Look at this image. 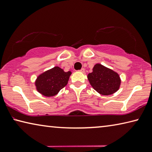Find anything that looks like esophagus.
Returning <instances> with one entry per match:
<instances>
[{"instance_id":"34e87169","label":"esophagus","mask_w":152,"mask_h":152,"mask_svg":"<svg viewBox=\"0 0 152 152\" xmlns=\"http://www.w3.org/2000/svg\"><path fill=\"white\" fill-rule=\"evenodd\" d=\"M84 71H85V70H84V68H82L80 70V72H82V73H84Z\"/></svg>"}]
</instances>
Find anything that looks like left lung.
I'll use <instances>...</instances> for the list:
<instances>
[{
  "label": "left lung",
  "mask_w": 152,
  "mask_h": 152,
  "mask_svg": "<svg viewBox=\"0 0 152 152\" xmlns=\"http://www.w3.org/2000/svg\"><path fill=\"white\" fill-rule=\"evenodd\" d=\"M87 78L92 88L104 96L115 93L121 83L119 74L101 64H95Z\"/></svg>",
  "instance_id": "left-lung-1"
}]
</instances>
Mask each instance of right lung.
<instances>
[{"label":"right lung","mask_w":152,"mask_h":152,"mask_svg":"<svg viewBox=\"0 0 152 152\" xmlns=\"http://www.w3.org/2000/svg\"><path fill=\"white\" fill-rule=\"evenodd\" d=\"M71 74V71L66 72L59 66H55L37 77L35 88L42 96H53L67 85Z\"/></svg>","instance_id":"obj_1"}]
</instances>
